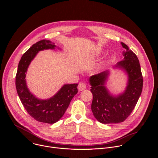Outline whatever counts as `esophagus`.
Listing matches in <instances>:
<instances>
[{
	"instance_id": "esophagus-1",
	"label": "esophagus",
	"mask_w": 158,
	"mask_h": 158,
	"mask_svg": "<svg viewBox=\"0 0 158 158\" xmlns=\"http://www.w3.org/2000/svg\"><path fill=\"white\" fill-rule=\"evenodd\" d=\"M78 89L80 91H84V89H85L86 88V85L85 83L84 82H80L78 85V87H77Z\"/></svg>"
}]
</instances>
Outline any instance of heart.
Masks as SVG:
<instances>
[{"mask_svg":"<svg viewBox=\"0 0 158 158\" xmlns=\"http://www.w3.org/2000/svg\"><path fill=\"white\" fill-rule=\"evenodd\" d=\"M114 59H115V57H114V56H109V59H108V60H107V62H112V61H113V60H114ZM107 62H105V63H104V64H102L99 65L97 67L96 71H97L98 72H100V71H101L102 70V69L104 68V64H106Z\"/></svg>","mask_w":158,"mask_h":158,"instance_id":"heart-1","label":"heart"}]
</instances>
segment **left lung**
<instances>
[{
    "label": "left lung",
    "mask_w": 158,
    "mask_h": 158,
    "mask_svg": "<svg viewBox=\"0 0 158 158\" xmlns=\"http://www.w3.org/2000/svg\"><path fill=\"white\" fill-rule=\"evenodd\" d=\"M125 51L124 58L113 66L127 76L126 86L118 94L110 92L107 82L111 70L105 71L89 79L91 91L93 96L91 110L96 119L102 124L123 122L131 113L141 94L143 79L138 57L129 49L127 45L121 42Z\"/></svg>",
    "instance_id": "8db88e82"
}]
</instances>
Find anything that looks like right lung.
I'll return each instance as SVG.
<instances>
[{"label": "right lung", "instance_id": "1", "mask_svg": "<svg viewBox=\"0 0 158 158\" xmlns=\"http://www.w3.org/2000/svg\"><path fill=\"white\" fill-rule=\"evenodd\" d=\"M56 48L62 50L54 42L46 39L32 45L22 56L15 77L17 92L26 110L36 121L48 124H54L63 116L71 100L78 92V84H65L53 96L42 99L29 91L26 77L29 65L40 51L54 50Z\"/></svg>", "mask_w": 158, "mask_h": 158}]
</instances>
